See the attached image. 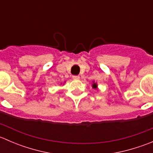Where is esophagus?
Here are the masks:
<instances>
[{
	"label": "esophagus",
	"instance_id": "esophagus-1",
	"mask_svg": "<svg viewBox=\"0 0 153 153\" xmlns=\"http://www.w3.org/2000/svg\"><path fill=\"white\" fill-rule=\"evenodd\" d=\"M72 78L75 80H78L80 78V76L79 75H73V76H72Z\"/></svg>",
	"mask_w": 153,
	"mask_h": 153
}]
</instances>
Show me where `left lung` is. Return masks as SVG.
I'll return each instance as SVG.
<instances>
[{
	"instance_id": "obj_1",
	"label": "left lung",
	"mask_w": 153,
	"mask_h": 153,
	"mask_svg": "<svg viewBox=\"0 0 153 153\" xmlns=\"http://www.w3.org/2000/svg\"><path fill=\"white\" fill-rule=\"evenodd\" d=\"M92 86H93L94 88H96V86H97L96 84H93V85H92Z\"/></svg>"
}]
</instances>
